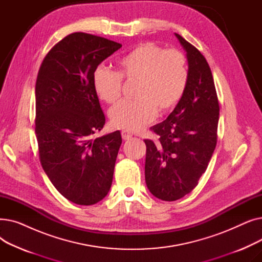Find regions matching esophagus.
<instances>
[{"instance_id": "esophagus-1", "label": "esophagus", "mask_w": 262, "mask_h": 262, "mask_svg": "<svg viewBox=\"0 0 262 262\" xmlns=\"http://www.w3.org/2000/svg\"><path fill=\"white\" fill-rule=\"evenodd\" d=\"M121 135H122L123 140H128V139H130L132 137H133L132 133H129V132H127V130H123V132L121 133Z\"/></svg>"}]
</instances>
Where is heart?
I'll list each match as a JSON object with an SVG mask.
<instances>
[{
    "label": "heart",
    "mask_w": 262,
    "mask_h": 262,
    "mask_svg": "<svg viewBox=\"0 0 262 262\" xmlns=\"http://www.w3.org/2000/svg\"><path fill=\"white\" fill-rule=\"evenodd\" d=\"M188 63L177 50L146 42L119 60L117 72L99 66L93 72L98 98L114 104L121 96L122 79L137 81L133 102H120L109 112L112 126L135 132L152 122L157 113L167 115L181 102L188 84Z\"/></svg>",
    "instance_id": "b5f03b06"
}]
</instances>
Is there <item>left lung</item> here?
Returning <instances> with one entry per match:
<instances>
[{
	"label": "left lung",
	"mask_w": 262,
	"mask_h": 262,
	"mask_svg": "<svg viewBox=\"0 0 262 262\" xmlns=\"http://www.w3.org/2000/svg\"><path fill=\"white\" fill-rule=\"evenodd\" d=\"M175 36L187 52V88L170 116L150 127L158 140H144L146 186L154 196L168 202L190 193L207 169L216 145L220 112L207 60L181 35Z\"/></svg>",
	"instance_id": "1"
}]
</instances>
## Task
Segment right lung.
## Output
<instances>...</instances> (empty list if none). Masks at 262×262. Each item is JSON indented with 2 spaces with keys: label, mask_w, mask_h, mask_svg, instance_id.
I'll return each instance as SVG.
<instances>
[{
  "label": "right lung",
  "mask_w": 262,
  "mask_h": 262,
  "mask_svg": "<svg viewBox=\"0 0 262 262\" xmlns=\"http://www.w3.org/2000/svg\"><path fill=\"white\" fill-rule=\"evenodd\" d=\"M122 45L73 33L55 45L36 80L35 133L39 159L53 186L77 205H93L112 187L122 143L119 130L93 139L105 116L93 72Z\"/></svg>",
  "instance_id": "add662e5"
}]
</instances>
